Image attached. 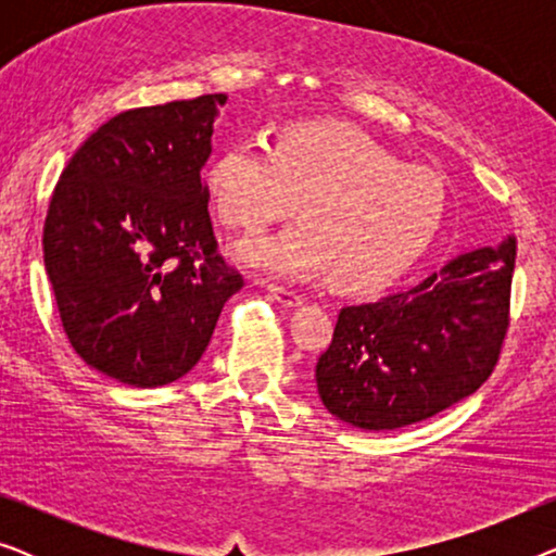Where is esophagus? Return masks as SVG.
<instances>
[{"instance_id": "1", "label": "esophagus", "mask_w": 556, "mask_h": 556, "mask_svg": "<svg viewBox=\"0 0 556 556\" xmlns=\"http://www.w3.org/2000/svg\"><path fill=\"white\" fill-rule=\"evenodd\" d=\"M261 283L268 288V293L276 299L278 303H283V306H299V303L303 301V295L299 291H293V288H286V286H278V283H265V280H261Z\"/></svg>"}]
</instances>
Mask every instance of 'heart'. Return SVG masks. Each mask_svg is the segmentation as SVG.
<instances>
[{
  "label": "heart",
  "instance_id": "1",
  "mask_svg": "<svg viewBox=\"0 0 556 556\" xmlns=\"http://www.w3.org/2000/svg\"><path fill=\"white\" fill-rule=\"evenodd\" d=\"M207 192L232 230L257 232L273 219L306 217L242 242L253 268L276 276H321L346 291L382 288L430 248L445 217L438 174L402 164L359 128L288 126L270 147L240 139L207 169Z\"/></svg>",
  "mask_w": 556,
  "mask_h": 556
}]
</instances>
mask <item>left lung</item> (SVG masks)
Wrapping results in <instances>:
<instances>
[{"mask_svg":"<svg viewBox=\"0 0 556 556\" xmlns=\"http://www.w3.org/2000/svg\"><path fill=\"white\" fill-rule=\"evenodd\" d=\"M516 240L458 255L409 291L344 306L316 362L331 415L362 430L428 420L496 369L511 324Z\"/></svg>","mask_w":556,"mask_h":556,"instance_id":"left-lung-1","label":"left lung"}]
</instances>
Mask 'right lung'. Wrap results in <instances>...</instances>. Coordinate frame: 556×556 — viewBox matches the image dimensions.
I'll return each instance as SVG.
<instances>
[{
    "mask_svg": "<svg viewBox=\"0 0 556 556\" xmlns=\"http://www.w3.org/2000/svg\"><path fill=\"white\" fill-rule=\"evenodd\" d=\"M225 101L210 93L118 113L52 192L42 250L63 331L83 362L124 384L185 377L245 286L219 255L202 179Z\"/></svg>",
    "mask_w": 556,
    "mask_h": 556,
    "instance_id": "right-lung-1",
    "label": "right lung"
}]
</instances>
